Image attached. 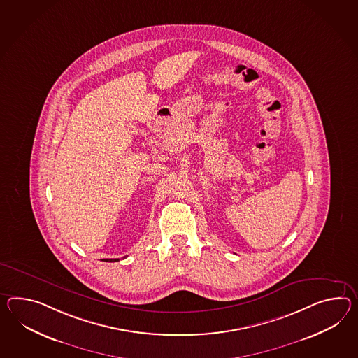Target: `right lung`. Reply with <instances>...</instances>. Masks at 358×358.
<instances>
[{
	"label": "right lung",
	"instance_id": "right-lung-1",
	"mask_svg": "<svg viewBox=\"0 0 358 358\" xmlns=\"http://www.w3.org/2000/svg\"><path fill=\"white\" fill-rule=\"evenodd\" d=\"M102 262H119V259H103Z\"/></svg>",
	"mask_w": 358,
	"mask_h": 358
}]
</instances>
